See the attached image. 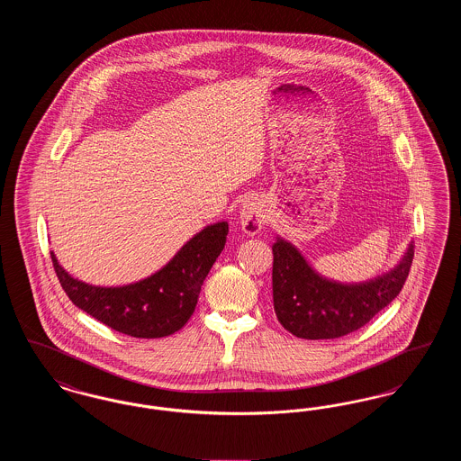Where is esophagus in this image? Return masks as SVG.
<instances>
[{
  "instance_id": "34e87169",
  "label": "esophagus",
  "mask_w": 461,
  "mask_h": 461,
  "mask_svg": "<svg viewBox=\"0 0 461 461\" xmlns=\"http://www.w3.org/2000/svg\"><path fill=\"white\" fill-rule=\"evenodd\" d=\"M241 230L254 237L258 235L261 230H263L264 222H266V209H264V203H261L259 200H249L241 205L240 216Z\"/></svg>"
}]
</instances>
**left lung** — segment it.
<instances>
[{"label":"left lung","mask_w":461,"mask_h":461,"mask_svg":"<svg viewBox=\"0 0 461 461\" xmlns=\"http://www.w3.org/2000/svg\"><path fill=\"white\" fill-rule=\"evenodd\" d=\"M415 256L413 241L394 267L359 284L320 275L301 250L276 237L273 243V306L292 335L307 340L339 339L365 327L404 285Z\"/></svg>","instance_id":"obj_1"}]
</instances>
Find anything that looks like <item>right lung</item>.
Wrapping results in <instances>:
<instances>
[{
    "label": "right lung",
    "instance_id": "obj_1",
    "mask_svg": "<svg viewBox=\"0 0 461 461\" xmlns=\"http://www.w3.org/2000/svg\"><path fill=\"white\" fill-rule=\"evenodd\" d=\"M226 235V221L205 226L169 263L128 285H89L70 276L53 252L51 261L74 306L115 331L136 339H158L183 329L194 314L202 284L224 249Z\"/></svg>",
    "mask_w": 461,
    "mask_h": 461
}]
</instances>
